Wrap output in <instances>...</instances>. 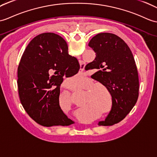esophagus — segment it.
Segmentation results:
<instances>
[{
    "label": "esophagus",
    "mask_w": 157,
    "mask_h": 157,
    "mask_svg": "<svg viewBox=\"0 0 157 157\" xmlns=\"http://www.w3.org/2000/svg\"><path fill=\"white\" fill-rule=\"evenodd\" d=\"M85 68V64L84 63H80V71H83L84 70Z\"/></svg>",
    "instance_id": "1"
}]
</instances>
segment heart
<instances>
[{
    "label": "heart",
    "mask_w": 157,
    "mask_h": 157,
    "mask_svg": "<svg viewBox=\"0 0 157 157\" xmlns=\"http://www.w3.org/2000/svg\"><path fill=\"white\" fill-rule=\"evenodd\" d=\"M87 89V87H86V90ZM81 104L87 109H89L92 105L103 108L105 105L104 96L102 93L98 91L96 87H92L87 90V94L83 97Z\"/></svg>",
    "instance_id": "b5f03b06"
}]
</instances>
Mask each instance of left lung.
I'll return each instance as SVG.
<instances>
[{"label": "left lung", "instance_id": "8db88e82", "mask_svg": "<svg viewBox=\"0 0 157 157\" xmlns=\"http://www.w3.org/2000/svg\"><path fill=\"white\" fill-rule=\"evenodd\" d=\"M96 58L85 70H94L91 76L106 87L112 96L111 110L99 126H112L124 118L136 104L139 81L135 61L129 47L118 36L101 33L88 44Z\"/></svg>", "mask_w": 157, "mask_h": 157}]
</instances>
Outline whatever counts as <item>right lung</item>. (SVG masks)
Masks as SVG:
<instances>
[{
    "label": "right lung",
    "mask_w": 157,
    "mask_h": 157,
    "mask_svg": "<svg viewBox=\"0 0 157 157\" xmlns=\"http://www.w3.org/2000/svg\"><path fill=\"white\" fill-rule=\"evenodd\" d=\"M79 68L59 35L45 33L31 40L18 67L17 85L21 103L33 120L47 127L74 123L60 107V85L63 76L71 77Z\"/></svg>",
    "instance_id": "add662e5"
}]
</instances>
